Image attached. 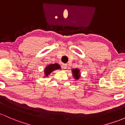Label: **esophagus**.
<instances>
[{
    "mask_svg": "<svg viewBox=\"0 0 125 125\" xmlns=\"http://www.w3.org/2000/svg\"><path fill=\"white\" fill-rule=\"evenodd\" d=\"M67 65L66 64H62V67L63 69H67Z\"/></svg>",
    "mask_w": 125,
    "mask_h": 125,
    "instance_id": "1",
    "label": "esophagus"
}]
</instances>
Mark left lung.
Segmentation results:
<instances>
[{
    "instance_id": "1",
    "label": "left lung",
    "mask_w": 125,
    "mask_h": 125,
    "mask_svg": "<svg viewBox=\"0 0 125 125\" xmlns=\"http://www.w3.org/2000/svg\"><path fill=\"white\" fill-rule=\"evenodd\" d=\"M72 71V73L73 74L74 78L76 80H78L79 77H81L79 69H73Z\"/></svg>"
}]
</instances>
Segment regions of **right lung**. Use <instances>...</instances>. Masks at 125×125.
<instances>
[{"mask_svg":"<svg viewBox=\"0 0 125 125\" xmlns=\"http://www.w3.org/2000/svg\"><path fill=\"white\" fill-rule=\"evenodd\" d=\"M61 69V66L58 63L49 64L48 66L45 67V69H44V74H45V76L47 77L53 71L57 69Z\"/></svg>","mask_w":125,"mask_h":125,"instance_id":"right-lung-1","label":"right lung"}]
</instances>
